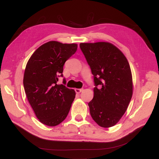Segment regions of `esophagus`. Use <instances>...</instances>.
I'll return each instance as SVG.
<instances>
[{"instance_id": "34e87169", "label": "esophagus", "mask_w": 159, "mask_h": 159, "mask_svg": "<svg viewBox=\"0 0 159 159\" xmlns=\"http://www.w3.org/2000/svg\"><path fill=\"white\" fill-rule=\"evenodd\" d=\"M84 89H78V88H76V89H75V92H76V93H80L81 91H82Z\"/></svg>"}]
</instances>
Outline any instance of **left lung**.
<instances>
[{
	"mask_svg": "<svg viewBox=\"0 0 159 159\" xmlns=\"http://www.w3.org/2000/svg\"><path fill=\"white\" fill-rule=\"evenodd\" d=\"M80 46L94 78L93 98L88 103L91 116L100 127H113L125 113L132 98L128 60L111 43H80Z\"/></svg>",
	"mask_w": 159,
	"mask_h": 159,
	"instance_id": "1",
	"label": "left lung"
}]
</instances>
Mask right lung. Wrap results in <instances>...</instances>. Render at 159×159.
<instances>
[{"instance_id": "obj_1", "label": "right lung", "mask_w": 159, "mask_h": 159, "mask_svg": "<svg viewBox=\"0 0 159 159\" xmlns=\"http://www.w3.org/2000/svg\"><path fill=\"white\" fill-rule=\"evenodd\" d=\"M77 49V44L50 41L38 48L27 62L24 88L36 117L46 125H57L70 111L75 91L57 82L58 77L63 76L66 61Z\"/></svg>"}]
</instances>
